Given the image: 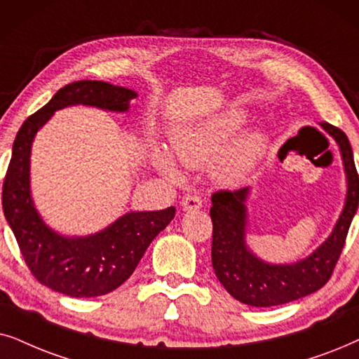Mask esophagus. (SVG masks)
I'll return each mask as SVG.
<instances>
[{
	"label": "esophagus",
	"instance_id": "esophagus-1",
	"mask_svg": "<svg viewBox=\"0 0 359 359\" xmlns=\"http://www.w3.org/2000/svg\"><path fill=\"white\" fill-rule=\"evenodd\" d=\"M182 208L184 212H195V210L202 208V198L197 197V195H187L182 200Z\"/></svg>",
	"mask_w": 359,
	"mask_h": 359
}]
</instances>
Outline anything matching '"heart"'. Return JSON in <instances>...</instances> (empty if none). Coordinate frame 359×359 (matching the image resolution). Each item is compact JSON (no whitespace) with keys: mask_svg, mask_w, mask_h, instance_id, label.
<instances>
[{"mask_svg":"<svg viewBox=\"0 0 359 359\" xmlns=\"http://www.w3.org/2000/svg\"><path fill=\"white\" fill-rule=\"evenodd\" d=\"M250 121L245 108H226L198 121L177 128L170 144L174 156L190 169L210 165L212 179L222 187H240L255 174L269 147V136L261 128L237 135ZM156 169L167 179L180 180L175 159L162 147L152 152Z\"/></svg>","mask_w":359,"mask_h":359,"instance_id":"b5f03b06","label":"heart"}]
</instances>
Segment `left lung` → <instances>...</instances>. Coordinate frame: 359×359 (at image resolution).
<instances>
[{
	"instance_id": "left-lung-1",
	"label": "left lung",
	"mask_w": 359,
	"mask_h": 359,
	"mask_svg": "<svg viewBox=\"0 0 359 359\" xmlns=\"http://www.w3.org/2000/svg\"><path fill=\"white\" fill-rule=\"evenodd\" d=\"M322 130L333 137L340 149L346 179L345 203L332 233L309 256L295 262H269L248 245L250 212L248 198L251 189L236 192H217L212 197L210 217L213 222L212 264L218 280L231 297L251 307H272L302 299L328 283L348 229L359 203V179L353 151L345 133L328 123Z\"/></svg>"
}]
</instances>
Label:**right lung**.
Here are the masks:
<instances>
[{
    "instance_id": "1",
    "label": "right lung",
    "mask_w": 359,
    "mask_h": 359,
    "mask_svg": "<svg viewBox=\"0 0 359 359\" xmlns=\"http://www.w3.org/2000/svg\"><path fill=\"white\" fill-rule=\"evenodd\" d=\"M136 97L135 90L98 80L69 83L22 123L14 140L3 185V212L31 272L55 292L87 299L118 289L135 272L152 240L175 217V207L131 210L92 235L69 236L46 223L32 198V142L55 111L82 104L126 113Z\"/></svg>"
}]
</instances>
